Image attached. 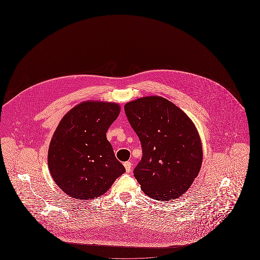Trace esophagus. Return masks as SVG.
Instances as JSON below:
<instances>
[{
	"label": "esophagus",
	"mask_w": 260,
	"mask_h": 260,
	"mask_svg": "<svg viewBox=\"0 0 260 260\" xmlns=\"http://www.w3.org/2000/svg\"><path fill=\"white\" fill-rule=\"evenodd\" d=\"M124 168H125V172L129 173L132 170V162L131 161H125L124 162Z\"/></svg>",
	"instance_id": "esophagus-1"
}]
</instances>
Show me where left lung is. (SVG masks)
Wrapping results in <instances>:
<instances>
[{
  "label": "left lung",
  "mask_w": 260,
  "mask_h": 260,
  "mask_svg": "<svg viewBox=\"0 0 260 260\" xmlns=\"http://www.w3.org/2000/svg\"><path fill=\"white\" fill-rule=\"evenodd\" d=\"M142 147L134 174L142 191L159 201L178 198L197 177L203 161L198 132L184 112L160 96L124 105Z\"/></svg>",
  "instance_id": "obj_1"
}]
</instances>
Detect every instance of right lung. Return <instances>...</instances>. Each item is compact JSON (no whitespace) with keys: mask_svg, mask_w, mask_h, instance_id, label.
<instances>
[{"mask_svg":"<svg viewBox=\"0 0 260 260\" xmlns=\"http://www.w3.org/2000/svg\"><path fill=\"white\" fill-rule=\"evenodd\" d=\"M119 113L116 103L88 101L62 118L50 141L48 162L56 185L72 198H96L125 172L106 138Z\"/></svg>","mask_w":260,"mask_h":260,"instance_id":"1","label":"right lung"}]
</instances>
